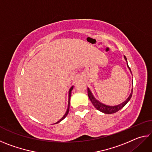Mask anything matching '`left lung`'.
Segmentation results:
<instances>
[{"label": "left lung", "mask_w": 152, "mask_h": 152, "mask_svg": "<svg viewBox=\"0 0 152 152\" xmlns=\"http://www.w3.org/2000/svg\"><path fill=\"white\" fill-rule=\"evenodd\" d=\"M124 58H125V60H126V61H127V65L129 70H130L131 73H132L131 69H130L129 67L128 64H127V58H126L125 56H124ZM132 93H133V88L132 89V92H131L129 96V97L125 100L124 102H122V103L119 104H118V105H115V106H109V105H106L104 104H102V103H101V102L97 101V100L95 99L94 96H93V94H92L91 90H90L88 88V97H89L90 100H91V101L92 102V104L94 105V107L96 108L97 110H100V111L105 113V114H112V113H116L117 111H119L120 109H121L122 108L124 107L125 105L127 104L129 101V100L131 99V98H132Z\"/></svg>", "instance_id": "obj_1"}]
</instances>
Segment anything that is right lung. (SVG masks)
I'll use <instances>...</instances> for the list:
<instances>
[{"mask_svg":"<svg viewBox=\"0 0 152 152\" xmlns=\"http://www.w3.org/2000/svg\"><path fill=\"white\" fill-rule=\"evenodd\" d=\"M73 88H74V86H72L71 88H70V90H69V94H68V109H67V110H66V113H65V115H64V116L62 117V118H61V119H60V121H58V122H56V123H60L61 121H62L64 118H65L67 115H68V112H69V109H70V97H71V93H72V89H73Z\"/></svg>","mask_w":152,"mask_h":152,"instance_id":"1","label":"right lung"}]
</instances>
